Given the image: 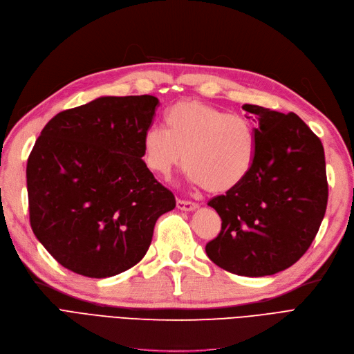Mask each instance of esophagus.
<instances>
[{"label":"esophagus","mask_w":354,"mask_h":354,"mask_svg":"<svg viewBox=\"0 0 354 354\" xmlns=\"http://www.w3.org/2000/svg\"><path fill=\"white\" fill-rule=\"evenodd\" d=\"M177 208L181 211H194L198 208L196 202L192 201H183V199H177Z\"/></svg>","instance_id":"esophagus-1"}]
</instances>
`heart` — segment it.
<instances>
[{"label":"heart","instance_id":"1","mask_svg":"<svg viewBox=\"0 0 354 354\" xmlns=\"http://www.w3.org/2000/svg\"><path fill=\"white\" fill-rule=\"evenodd\" d=\"M164 121L165 129L151 127L143 136L145 162L152 173L168 177L185 158L189 180L212 193L234 189L250 173L256 131L249 118L181 101Z\"/></svg>","mask_w":354,"mask_h":354}]
</instances>
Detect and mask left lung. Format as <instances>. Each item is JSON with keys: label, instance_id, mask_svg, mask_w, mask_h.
Instances as JSON below:
<instances>
[{"label": "left lung", "instance_id": "left-lung-1", "mask_svg": "<svg viewBox=\"0 0 354 354\" xmlns=\"http://www.w3.org/2000/svg\"><path fill=\"white\" fill-rule=\"evenodd\" d=\"M243 109L258 123L254 162L239 186L208 202L223 223L205 250L228 272L263 277L296 263L318 233L328 202L325 155L295 113Z\"/></svg>", "mask_w": 354, "mask_h": 354}]
</instances>
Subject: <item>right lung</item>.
<instances>
[{
	"instance_id": "add662e5",
	"label": "right lung",
	"mask_w": 354,
	"mask_h": 354,
	"mask_svg": "<svg viewBox=\"0 0 354 354\" xmlns=\"http://www.w3.org/2000/svg\"><path fill=\"white\" fill-rule=\"evenodd\" d=\"M155 96H102L48 121L28 158L33 233L67 270L113 277L142 261L174 194L142 161Z\"/></svg>"
}]
</instances>
